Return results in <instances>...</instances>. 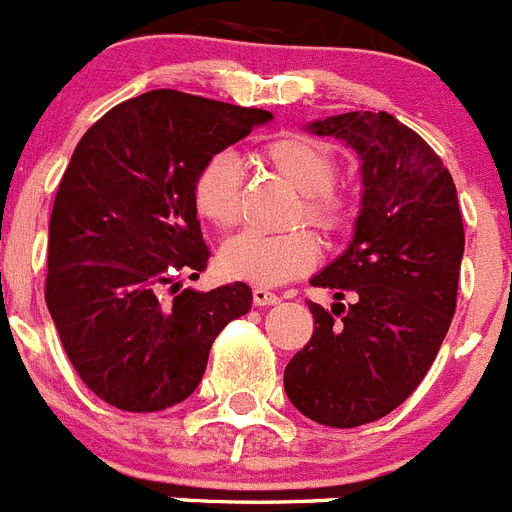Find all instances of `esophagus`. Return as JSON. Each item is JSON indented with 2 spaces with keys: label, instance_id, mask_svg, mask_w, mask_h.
<instances>
[{
  "label": "esophagus",
  "instance_id": "obj_1",
  "mask_svg": "<svg viewBox=\"0 0 512 512\" xmlns=\"http://www.w3.org/2000/svg\"><path fill=\"white\" fill-rule=\"evenodd\" d=\"M277 302H279V297L274 295V292H269V289H264V287L253 289V305H256V307L277 305Z\"/></svg>",
  "mask_w": 512,
  "mask_h": 512
}]
</instances>
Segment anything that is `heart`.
<instances>
[{
	"label": "heart",
	"instance_id": "obj_1",
	"mask_svg": "<svg viewBox=\"0 0 512 512\" xmlns=\"http://www.w3.org/2000/svg\"><path fill=\"white\" fill-rule=\"evenodd\" d=\"M266 166L302 192L297 217L336 233L346 220V202L333 189L338 176L336 156L318 140L297 133L269 138L259 148ZM192 205L202 223L230 230L241 220V166L230 153H215L197 169L192 182ZM318 238L307 230L282 235L241 233L230 238L217 253V269L235 282L279 287L297 279L318 264Z\"/></svg>",
	"mask_w": 512,
	"mask_h": 512
}]
</instances>
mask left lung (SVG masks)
<instances>
[{
    "instance_id": "1",
    "label": "left lung",
    "mask_w": 512,
    "mask_h": 512,
    "mask_svg": "<svg viewBox=\"0 0 512 512\" xmlns=\"http://www.w3.org/2000/svg\"><path fill=\"white\" fill-rule=\"evenodd\" d=\"M346 140L361 164L354 238L310 279L315 330L284 369L289 402L315 423L356 428L402 405L431 369L456 310L464 223L449 169L390 112H346L307 125Z\"/></svg>"
}]
</instances>
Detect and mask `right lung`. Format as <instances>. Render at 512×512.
I'll return each mask as SVG.
<instances>
[{"label":"right lung","mask_w":512,"mask_h":512,"mask_svg":"<svg viewBox=\"0 0 512 512\" xmlns=\"http://www.w3.org/2000/svg\"><path fill=\"white\" fill-rule=\"evenodd\" d=\"M269 120L266 110L153 89L112 107L79 140L48 225L45 305L99 400L128 413L184 402L217 333L251 310L248 284L197 292L176 279H197L210 259L194 174Z\"/></svg>","instance_id":"right-lung-1"}]
</instances>
